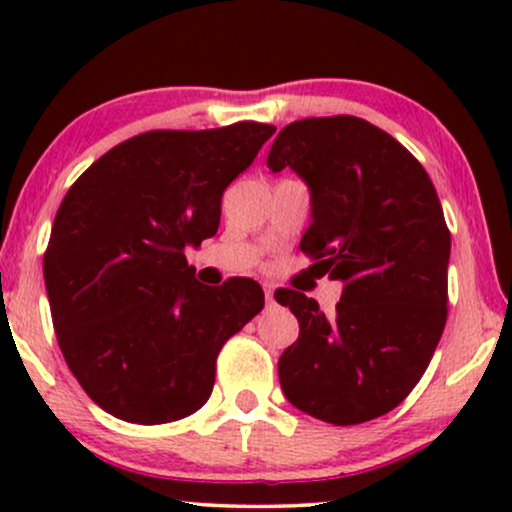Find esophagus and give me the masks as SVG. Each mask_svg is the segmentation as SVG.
Segmentation results:
<instances>
[{"instance_id": "34e87169", "label": "esophagus", "mask_w": 512, "mask_h": 512, "mask_svg": "<svg viewBox=\"0 0 512 512\" xmlns=\"http://www.w3.org/2000/svg\"><path fill=\"white\" fill-rule=\"evenodd\" d=\"M264 298H267V303H274V286L264 284Z\"/></svg>"}]
</instances>
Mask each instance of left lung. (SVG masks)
<instances>
[{
    "mask_svg": "<svg viewBox=\"0 0 512 512\" xmlns=\"http://www.w3.org/2000/svg\"><path fill=\"white\" fill-rule=\"evenodd\" d=\"M267 166L310 190L301 250L344 284L337 313L279 289L298 339L279 358L296 409L334 426L378 419L414 390L448 320L450 231L431 178L361 117H305L276 134Z\"/></svg>",
    "mask_w": 512,
    "mask_h": 512,
    "instance_id": "8db88e82",
    "label": "left lung"
}]
</instances>
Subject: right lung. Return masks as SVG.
I'll return each mask as SVG.
<instances>
[{"mask_svg":"<svg viewBox=\"0 0 512 512\" xmlns=\"http://www.w3.org/2000/svg\"><path fill=\"white\" fill-rule=\"evenodd\" d=\"M272 125L154 129L103 154L57 209L43 274L69 370L103 411L168 424L204 407L216 356L264 308L257 281L204 286L187 245L219 231L221 195Z\"/></svg>","mask_w":512,"mask_h":512,"instance_id":"1","label":"right lung"}]
</instances>
